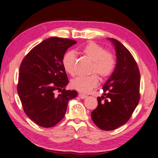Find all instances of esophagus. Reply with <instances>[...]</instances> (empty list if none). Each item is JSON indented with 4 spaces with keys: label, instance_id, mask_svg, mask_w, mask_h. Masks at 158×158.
<instances>
[{
    "label": "esophagus",
    "instance_id": "1",
    "mask_svg": "<svg viewBox=\"0 0 158 158\" xmlns=\"http://www.w3.org/2000/svg\"><path fill=\"white\" fill-rule=\"evenodd\" d=\"M79 97L81 99H84L86 98L87 95H85V94H82V93H79Z\"/></svg>",
    "mask_w": 158,
    "mask_h": 158
}]
</instances>
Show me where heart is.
Returning <instances> with one entry per match:
<instances>
[{"label":"heart","instance_id":"heart-1","mask_svg":"<svg viewBox=\"0 0 158 158\" xmlns=\"http://www.w3.org/2000/svg\"><path fill=\"white\" fill-rule=\"evenodd\" d=\"M81 52L93 61L90 73L87 77H78L72 80L71 86L82 93H89L95 88L99 82L97 73L102 79L107 78L116 66V57L111 52L106 51L105 48L96 43L90 41L84 45ZM62 65L66 73L72 76L75 74V54L72 51L67 52L62 57Z\"/></svg>","mask_w":158,"mask_h":158}]
</instances>
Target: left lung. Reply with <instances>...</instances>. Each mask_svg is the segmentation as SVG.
<instances>
[{
	"label": "left lung",
	"mask_w": 158,
	"mask_h": 158,
	"mask_svg": "<svg viewBox=\"0 0 158 158\" xmlns=\"http://www.w3.org/2000/svg\"><path fill=\"white\" fill-rule=\"evenodd\" d=\"M114 45L115 69L103 86L104 96L97 97L98 106L91 113L97 127L113 131L127 123L139 102L140 74L133 55L124 45L109 39Z\"/></svg>",
	"instance_id": "1"
}]
</instances>
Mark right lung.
<instances>
[{
	"mask_svg": "<svg viewBox=\"0 0 158 158\" xmlns=\"http://www.w3.org/2000/svg\"><path fill=\"white\" fill-rule=\"evenodd\" d=\"M76 44L74 40L50 37L33 48L20 65L17 92L25 113L40 127L58 124L68 101L77 95L76 90L65 89L69 81L62 65L64 54Z\"/></svg>",
	"mask_w": 158,
	"mask_h": 158,
	"instance_id": "add662e5",
	"label": "right lung"
}]
</instances>
